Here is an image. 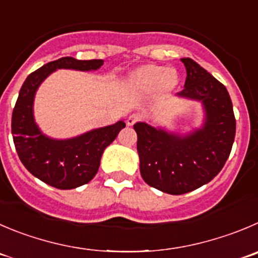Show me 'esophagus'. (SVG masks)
I'll return each instance as SVG.
<instances>
[{"label": "esophagus", "instance_id": "1", "mask_svg": "<svg viewBox=\"0 0 258 258\" xmlns=\"http://www.w3.org/2000/svg\"><path fill=\"white\" fill-rule=\"evenodd\" d=\"M139 120H141V116L137 114H133L126 119V125L127 126H132V125H134L137 121H139Z\"/></svg>", "mask_w": 258, "mask_h": 258}]
</instances>
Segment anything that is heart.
<instances>
[{"mask_svg":"<svg viewBox=\"0 0 258 258\" xmlns=\"http://www.w3.org/2000/svg\"><path fill=\"white\" fill-rule=\"evenodd\" d=\"M177 83L178 77L175 71L158 64L141 66L127 77V85L139 91H151L156 88L159 92H170Z\"/></svg>","mask_w":258,"mask_h":258,"instance_id":"obj_1","label":"heart"}]
</instances>
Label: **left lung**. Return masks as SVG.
<instances>
[{"label": "left lung", "instance_id": "obj_1", "mask_svg": "<svg viewBox=\"0 0 258 258\" xmlns=\"http://www.w3.org/2000/svg\"><path fill=\"white\" fill-rule=\"evenodd\" d=\"M185 88L178 96L200 101L205 121L200 129L181 137L156 129L147 122L134 124L143 180L152 187L181 195L210 182L227 162L235 136V117L227 88L190 58Z\"/></svg>", "mask_w": 258, "mask_h": 258}]
</instances>
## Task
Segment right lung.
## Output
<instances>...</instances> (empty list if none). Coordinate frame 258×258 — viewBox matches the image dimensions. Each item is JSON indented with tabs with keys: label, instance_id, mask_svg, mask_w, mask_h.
I'll return each instance as SVG.
<instances>
[{
	"label": "right lung",
	"instance_id": "obj_1",
	"mask_svg": "<svg viewBox=\"0 0 258 258\" xmlns=\"http://www.w3.org/2000/svg\"><path fill=\"white\" fill-rule=\"evenodd\" d=\"M102 64V59L78 60L63 57L30 73L19 92L11 120L15 148L31 175L55 188L71 190L90 182L99 171L105 148L125 127V122L117 121L114 125L94 129L64 141L51 139L41 133L34 120L35 92L40 83L54 71L60 68L95 71Z\"/></svg>",
	"mask_w": 258,
	"mask_h": 258
}]
</instances>
